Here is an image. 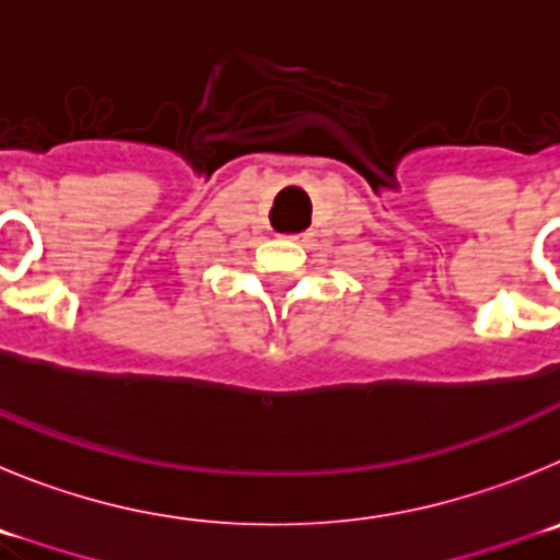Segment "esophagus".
<instances>
[{"mask_svg":"<svg viewBox=\"0 0 560 560\" xmlns=\"http://www.w3.org/2000/svg\"><path fill=\"white\" fill-rule=\"evenodd\" d=\"M295 240H299V236H295Z\"/></svg>","mask_w":560,"mask_h":560,"instance_id":"1","label":"esophagus"}]
</instances>
